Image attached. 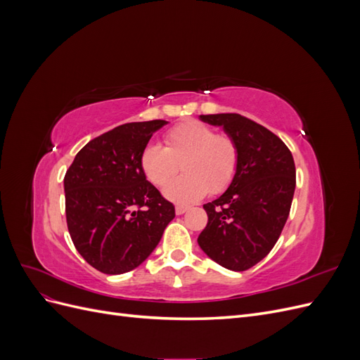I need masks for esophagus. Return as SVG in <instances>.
Here are the masks:
<instances>
[{
  "label": "esophagus",
  "mask_w": 360,
  "mask_h": 360,
  "mask_svg": "<svg viewBox=\"0 0 360 360\" xmlns=\"http://www.w3.org/2000/svg\"><path fill=\"white\" fill-rule=\"evenodd\" d=\"M189 210V207H186V205H177L176 207V214H183V213H186Z\"/></svg>",
  "instance_id": "obj_1"
}]
</instances>
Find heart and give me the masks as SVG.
<instances>
[{"instance_id": "obj_1", "label": "heart", "mask_w": 360, "mask_h": 360, "mask_svg": "<svg viewBox=\"0 0 360 360\" xmlns=\"http://www.w3.org/2000/svg\"><path fill=\"white\" fill-rule=\"evenodd\" d=\"M182 163L185 176L165 189L177 204H191L224 192L236 177L238 147L236 141L197 120L174 126L165 134V147L148 144L139 155V168L156 188H165Z\"/></svg>"}]
</instances>
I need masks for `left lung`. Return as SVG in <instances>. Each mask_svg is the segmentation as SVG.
Wrapping results in <instances>:
<instances>
[{
	"label": "left lung",
	"mask_w": 360,
	"mask_h": 360,
	"mask_svg": "<svg viewBox=\"0 0 360 360\" xmlns=\"http://www.w3.org/2000/svg\"><path fill=\"white\" fill-rule=\"evenodd\" d=\"M200 118L236 141L238 167L221 197L204 204L209 222L198 245L217 264L243 271L270 252L288 219L296 189L294 159L281 138L240 114Z\"/></svg>",
	"instance_id": "obj_1"
}]
</instances>
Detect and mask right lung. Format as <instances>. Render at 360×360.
Listing matches in <instances>:
<instances>
[{"label":"right lung","instance_id":"right-lung-1","mask_svg":"<svg viewBox=\"0 0 360 360\" xmlns=\"http://www.w3.org/2000/svg\"><path fill=\"white\" fill-rule=\"evenodd\" d=\"M167 123H126L91 139L64 176L72 242L102 274L122 275L144 263L176 216L139 168L141 151Z\"/></svg>","mask_w":360,"mask_h":360}]
</instances>
